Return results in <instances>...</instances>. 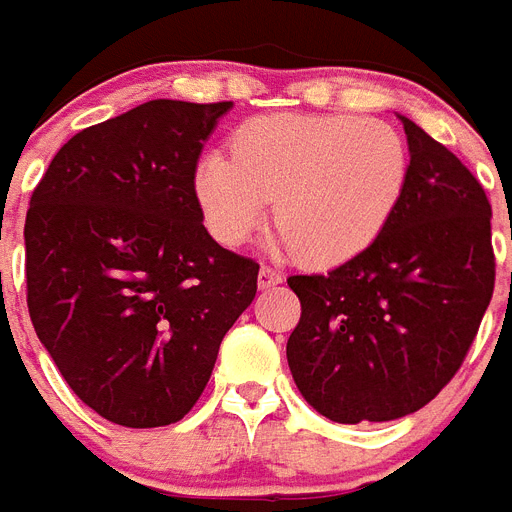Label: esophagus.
<instances>
[{
  "label": "esophagus",
  "instance_id": "34e87169",
  "mask_svg": "<svg viewBox=\"0 0 512 512\" xmlns=\"http://www.w3.org/2000/svg\"><path fill=\"white\" fill-rule=\"evenodd\" d=\"M281 281H284V278H281V273H276V270L268 268V265H263V268H260V273H257V286H260V289L278 286Z\"/></svg>",
  "mask_w": 512,
  "mask_h": 512
}]
</instances>
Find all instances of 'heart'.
<instances>
[{
	"mask_svg": "<svg viewBox=\"0 0 512 512\" xmlns=\"http://www.w3.org/2000/svg\"><path fill=\"white\" fill-rule=\"evenodd\" d=\"M407 168L405 139L384 120L284 112L236 128L231 157H202L194 194L223 244H242L273 199V247L334 268L376 242L405 194Z\"/></svg>",
	"mask_w": 512,
	"mask_h": 512,
	"instance_id": "1",
	"label": "heart"
}]
</instances>
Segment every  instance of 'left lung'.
I'll use <instances>...</instances> for the list:
<instances>
[{
  "label": "left lung",
  "instance_id": "obj_1",
  "mask_svg": "<svg viewBox=\"0 0 512 512\" xmlns=\"http://www.w3.org/2000/svg\"><path fill=\"white\" fill-rule=\"evenodd\" d=\"M410 168L376 242L326 276H292L286 342L299 394L328 421H394L458 368L494 292L492 205L450 149L402 118Z\"/></svg>",
  "mask_w": 512,
  "mask_h": 512
}]
</instances>
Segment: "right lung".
Returning a JSON list of instances; mask_svg holds the SVG:
<instances>
[{
    "label": "right lung",
    "instance_id": "right-lung-1",
    "mask_svg": "<svg viewBox=\"0 0 512 512\" xmlns=\"http://www.w3.org/2000/svg\"><path fill=\"white\" fill-rule=\"evenodd\" d=\"M231 107L144 102L78 131L33 189V328L70 389L118 426L181 421L255 299L260 265L207 234L194 194L202 147Z\"/></svg>",
    "mask_w": 512,
    "mask_h": 512
}]
</instances>
